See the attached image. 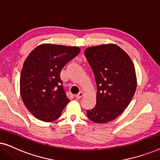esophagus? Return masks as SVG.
I'll list each match as a JSON object with an SVG mask.
<instances>
[{"label":"esophagus","mask_w":160,"mask_h":160,"mask_svg":"<svg viewBox=\"0 0 160 160\" xmlns=\"http://www.w3.org/2000/svg\"><path fill=\"white\" fill-rule=\"evenodd\" d=\"M83 96H84V93H83L82 92H80L78 93V95H76L75 97H76V99H80V98H82Z\"/></svg>","instance_id":"obj_1"}]
</instances>
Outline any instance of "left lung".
<instances>
[{
  "label": "left lung",
  "instance_id": "obj_1",
  "mask_svg": "<svg viewBox=\"0 0 160 160\" xmlns=\"http://www.w3.org/2000/svg\"><path fill=\"white\" fill-rule=\"evenodd\" d=\"M84 54L98 87L96 105L87 111V117L95 123H107L119 117L134 96L137 87L134 64L114 43L88 47Z\"/></svg>",
  "mask_w": 160,
  "mask_h": 160
}]
</instances>
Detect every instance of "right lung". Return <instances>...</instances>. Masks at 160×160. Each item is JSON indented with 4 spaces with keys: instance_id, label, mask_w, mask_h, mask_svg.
<instances>
[{
    "instance_id": "obj_1",
    "label": "right lung",
    "mask_w": 160,
    "mask_h": 160,
    "mask_svg": "<svg viewBox=\"0 0 160 160\" xmlns=\"http://www.w3.org/2000/svg\"><path fill=\"white\" fill-rule=\"evenodd\" d=\"M79 52L78 47L43 43L25 59L20 75L21 97L28 110L38 119L54 121L69 102L61 85L60 72Z\"/></svg>"
}]
</instances>
